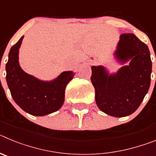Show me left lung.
<instances>
[{
    "label": "left lung",
    "instance_id": "left-lung-1",
    "mask_svg": "<svg viewBox=\"0 0 156 156\" xmlns=\"http://www.w3.org/2000/svg\"><path fill=\"white\" fill-rule=\"evenodd\" d=\"M115 57L121 67L109 74L104 66H92L90 77L98 107L105 113L123 117L137 109L151 83V60L148 46L133 34L120 35Z\"/></svg>",
    "mask_w": 156,
    "mask_h": 156
}]
</instances>
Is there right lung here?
I'll return each instance as SVG.
<instances>
[{"instance_id":"obj_1","label":"right lung","mask_w":156,"mask_h":156,"mask_svg":"<svg viewBox=\"0 0 156 156\" xmlns=\"http://www.w3.org/2000/svg\"><path fill=\"white\" fill-rule=\"evenodd\" d=\"M23 36L11 48L6 64V80L16 104L28 113L41 116L62 106L66 85L73 78L72 71L62 73L52 81H42L25 73L19 66V51Z\"/></svg>"}]
</instances>
